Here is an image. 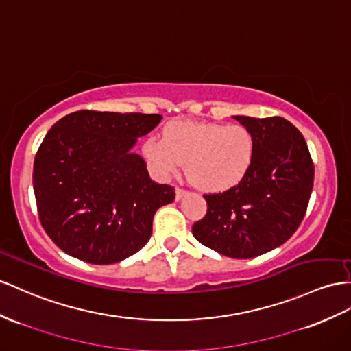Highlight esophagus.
<instances>
[{
    "instance_id": "1",
    "label": "esophagus",
    "mask_w": 351,
    "mask_h": 351,
    "mask_svg": "<svg viewBox=\"0 0 351 351\" xmlns=\"http://www.w3.org/2000/svg\"><path fill=\"white\" fill-rule=\"evenodd\" d=\"M185 193H186V191L184 190V188L178 186V188H176V191H175V194H176V195H175V197H176V200H181V199H182V195H184Z\"/></svg>"
}]
</instances>
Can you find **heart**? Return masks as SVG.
I'll return each mask as SVG.
<instances>
[{
  "label": "heart",
  "mask_w": 351,
  "mask_h": 351,
  "mask_svg": "<svg viewBox=\"0 0 351 351\" xmlns=\"http://www.w3.org/2000/svg\"><path fill=\"white\" fill-rule=\"evenodd\" d=\"M255 148L254 133L243 124L176 121L163 139L152 136L143 143V156L160 175H172L186 163L202 190L223 191L246 176Z\"/></svg>",
  "instance_id": "1"
}]
</instances>
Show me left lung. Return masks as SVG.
I'll use <instances>...</instances> for the list:
<instances>
[{
	"instance_id": "obj_1",
	"label": "left lung",
	"mask_w": 351,
	"mask_h": 351,
	"mask_svg": "<svg viewBox=\"0 0 351 351\" xmlns=\"http://www.w3.org/2000/svg\"><path fill=\"white\" fill-rule=\"evenodd\" d=\"M254 133L255 157L241 181L204 194L208 212L193 236L223 256L247 259L283 245L307 212L314 165L301 132L283 117L236 115Z\"/></svg>"
}]
</instances>
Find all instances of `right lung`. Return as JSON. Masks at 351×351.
<instances>
[{
    "label": "right lung",
    "instance_id": "obj_1",
    "mask_svg": "<svg viewBox=\"0 0 351 351\" xmlns=\"http://www.w3.org/2000/svg\"><path fill=\"white\" fill-rule=\"evenodd\" d=\"M161 119L83 110L51 125L34 160V193L44 231L64 252L104 265L148 243L175 188L152 181L132 148Z\"/></svg>",
    "mask_w": 351,
    "mask_h": 351
}]
</instances>
